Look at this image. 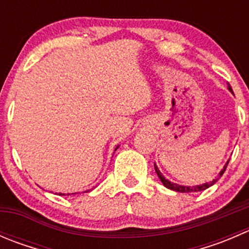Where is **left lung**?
<instances>
[{
    "label": "left lung",
    "mask_w": 249,
    "mask_h": 249,
    "mask_svg": "<svg viewBox=\"0 0 249 249\" xmlns=\"http://www.w3.org/2000/svg\"><path fill=\"white\" fill-rule=\"evenodd\" d=\"M228 88H229L230 91H232V89H231V87H230V85H229V87H228ZM228 164H229V161H228L227 164H225L224 169H223L222 171L219 172V175H218V177L215 178V179H213L212 182L205 183V184H201V185H194V187H184V185H179V184H176V183L170 182V180H167L166 178H165L164 176L161 175V172L159 171V169H158V166H157V165H155V164H154V169H155V172H157L158 177H159L160 180H161V182H162V184H164L166 188H169V189L175 190V192H178V193H195V192H201V190L207 189V188H210L211 185L214 184V183L217 182V180L219 179L220 177H222L223 173L225 172V170H227Z\"/></svg>",
    "instance_id": "left-lung-1"
}]
</instances>
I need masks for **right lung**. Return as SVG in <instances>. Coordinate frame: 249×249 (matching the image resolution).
I'll list each match as a JSON object with an SVG mask.
<instances>
[{"label": "right lung", "instance_id": "add662e5", "mask_svg": "<svg viewBox=\"0 0 249 249\" xmlns=\"http://www.w3.org/2000/svg\"><path fill=\"white\" fill-rule=\"evenodd\" d=\"M118 148V147H117ZM85 193V192H84ZM74 194H76V193H74ZM59 195H65V194H61V193H60V194ZM67 195H70V194H67Z\"/></svg>", "mask_w": 249, "mask_h": 249}]
</instances>
